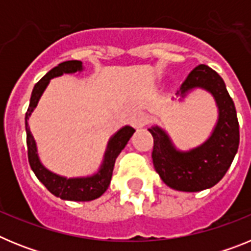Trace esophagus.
I'll use <instances>...</instances> for the list:
<instances>
[{"mask_svg":"<svg viewBox=\"0 0 251 251\" xmlns=\"http://www.w3.org/2000/svg\"><path fill=\"white\" fill-rule=\"evenodd\" d=\"M147 115L143 112H136L134 114H132V117H130L129 119L130 126H132L134 129H141V128H143L146 124H147Z\"/></svg>","mask_w":251,"mask_h":251,"instance_id":"esophagus-1","label":"esophagus"}]
</instances>
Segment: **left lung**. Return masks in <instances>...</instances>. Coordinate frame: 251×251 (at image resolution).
Returning a JSON list of instances; mask_svg holds the SVG:
<instances>
[{
	"label": "left lung",
	"instance_id": "8db88e82",
	"mask_svg": "<svg viewBox=\"0 0 251 251\" xmlns=\"http://www.w3.org/2000/svg\"><path fill=\"white\" fill-rule=\"evenodd\" d=\"M196 89L210 93L217 106V121L203 143L181 151L163 128H148L153 136V166L162 181L177 191L199 192L216 185L231 166L240 141L236 109L223 77L201 64L188 74L177 92L178 100L183 101Z\"/></svg>",
	"mask_w": 251,
	"mask_h": 251
}]
</instances>
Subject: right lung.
Listing matches in <instances>:
<instances>
[{"label":"right lung","instance_id":"add662e5","mask_svg":"<svg viewBox=\"0 0 251 251\" xmlns=\"http://www.w3.org/2000/svg\"><path fill=\"white\" fill-rule=\"evenodd\" d=\"M83 70V63L77 61V60L64 61V63L55 66L54 69H51L50 72L34 86V90L31 94L30 105H28L25 117L26 143H27V154L31 170L34 171V174L36 175L40 182L43 183L51 194L56 197H60L61 200L66 201H92L100 197L106 191V188L109 187L115 159L119 156V153L124 150V147L127 146L128 141L133 136V133L136 132L129 126H124L121 129L117 130L108 141L100 167L95 174L90 175V176L68 178L65 176H60L55 172H51L43 165V162L40 161L39 153H37L36 141H35L30 127H28L30 115L32 114L34 109L37 106V103H39L43 93L48 88L51 79L61 76L63 74L81 73Z\"/></svg>","mask_w":251,"mask_h":251}]
</instances>
